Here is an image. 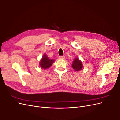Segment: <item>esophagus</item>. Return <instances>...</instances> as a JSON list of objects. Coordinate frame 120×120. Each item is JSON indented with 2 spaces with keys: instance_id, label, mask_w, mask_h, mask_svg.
I'll return each mask as SVG.
<instances>
[{
  "instance_id": "obj_1",
  "label": "esophagus",
  "mask_w": 120,
  "mask_h": 120,
  "mask_svg": "<svg viewBox=\"0 0 120 120\" xmlns=\"http://www.w3.org/2000/svg\"><path fill=\"white\" fill-rule=\"evenodd\" d=\"M65 58L64 56H59V59H64Z\"/></svg>"
}]
</instances>
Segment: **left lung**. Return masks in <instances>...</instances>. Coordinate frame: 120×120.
Segmentation results:
<instances>
[{"mask_svg": "<svg viewBox=\"0 0 120 120\" xmlns=\"http://www.w3.org/2000/svg\"><path fill=\"white\" fill-rule=\"evenodd\" d=\"M82 64L81 61L79 60L77 58H75L72 64V67L75 71H80L82 68Z\"/></svg>", "mask_w": 120, "mask_h": 120, "instance_id": "8db88e82", "label": "left lung"}]
</instances>
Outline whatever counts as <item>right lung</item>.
<instances>
[{"mask_svg":"<svg viewBox=\"0 0 120 120\" xmlns=\"http://www.w3.org/2000/svg\"><path fill=\"white\" fill-rule=\"evenodd\" d=\"M54 61V60L49 59V57L45 54L40 62V66L42 69H47L51 67Z\"/></svg>","mask_w":120,"mask_h":120,"instance_id":"obj_1","label":"right lung"}]
</instances>
